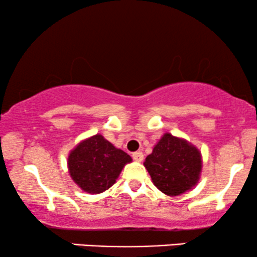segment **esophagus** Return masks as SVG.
Wrapping results in <instances>:
<instances>
[{
    "mask_svg": "<svg viewBox=\"0 0 257 257\" xmlns=\"http://www.w3.org/2000/svg\"><path fill=\"white\" fill-rule=\"evenodd\" d=\"M133 158H134V161L137 162H141L144 159V153L141 151H137L133 153Z\"/></svg>",
    "mask_w": 257,
    "mask_h": 257,
    "instance_id": "1",
    "label": "esophagus"
}]
</instances>
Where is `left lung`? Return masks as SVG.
<instances>
[{
	"label": "left lung",
	"instance_id": "8db88e82",
	"mask_svg": "<svg viewBox=\"0 0 257 257\" xmlns=\"http://www.w3.org/2000/svg\"><path fill=\"white\" fill-rule=\"evenodd\" d=\"M153 185L170 197L180 196L198 184L203 158L198 147L184 138L164 133L144 162Z\"/></svg>",
	"mask_w": 257,
	"mask_h": 257
}]
</instances>
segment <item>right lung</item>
Masks as SVG:
<instances>
[{
    "mask_svg": "<svg viewBox=\"0 0 257 257\" xmlns=\"http://www.w3.org/2000/svg\"><path fill=\"white\" fill-rule=\"evenodd\" d=\"M132 161L128 153L112 145L101 134H95L79 141L69 152L67 169L82 191L99 194L116 182Z\"/></svg>",
    "mask_w": 257,
    "mask_h": 257,
    "instance_id": "1",
    "label": "right lung"
}]
</instances>
